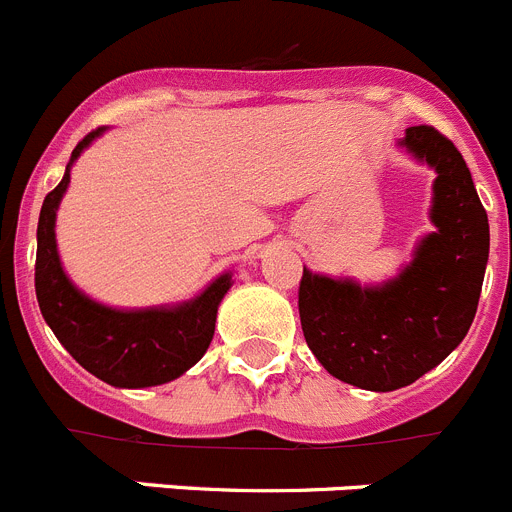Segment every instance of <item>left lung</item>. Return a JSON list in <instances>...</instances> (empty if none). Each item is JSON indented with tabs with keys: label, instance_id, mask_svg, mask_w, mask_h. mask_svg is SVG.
Listing matches in <instances>:
<instances>
[{
	"label": "left lung",
	"instance_id": "1",
	"mask_svg": "<svg viewBox=\"0 0 512 512\" xmlns=\"http://www.w3.org/2000/svg\"><path fill=\"white\" fill-rule=\"evenodd\" d=\"M402 146L436 169L431 220L400 277L382 287L302 269L300 323L315 359L361 390L392 392L431 372L464 341L477 312L490 225L467 161L431 125L408 128Z\"/></svg>",
	"mask_w": 512,
	"mask_h": 512
}]
</instances>
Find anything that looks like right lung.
I'll list each match as a JSON object with an SVG mask.
<instances>
[{
	"label": "right lung",
	"mask_w": 512,
	"mask_h": 512,
	"mask_svg": "<svg viewBox=\"0 0 512 512\" xmlns=\"http://www.w3.org/2000/svg\"><path fill=\"white\" fill-rule=\"evenodd\" d=\"M99 133L102 128L79 140L61 184L45 194L38 220L35 295L45 323L87 372L112 387H153L182 377L205 356L230 277L223 274L197 300L179 307L128 312L97 305L69 282L56 251V210L69 187L71 164Z\"/></svg>",
	"instance_id": "1"
}]
</instances>
